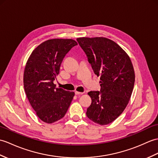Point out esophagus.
<instances>
[{"mask_svg": "<svg viewBox=\"0 0 158 158\" xmlns=\"http://www.w3.org/2000/svg\"><path fill=\"white\" fill-rule=\"evenodd\" d=\"M83 94V92H79V91H75V94L76 95H82Z\"/></svg>", "mask_w": 158, "mask_h": 158, "instance_id": "obj_1", "label": "esophagus"}]
</instances>
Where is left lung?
I'll list each match as a JSON object with an SVG mask.
<instances>
[{"mask_svg": "<svg viewBox=\"0 0 158 158\" xmlns=\"http://www.w3.org/2000/svg\"><path fill=\"white\" fill-rule=\"evenodd\" d=\"M77 41L101 80L100 91L88 93L92 101L86 115L97 124H108L118 118L129 103L135 83L133 64L127 54L111 40L79 38Z\"/></svg>", "mask_w": 158, "mask_h": 158, "instance_id": "1", "label": "left lung"}]
</instances>
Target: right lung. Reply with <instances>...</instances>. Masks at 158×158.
Here are the masks:
<instances>
[{
    "label": "right lung",
    "mask_w": 158,
    "mask_h": 158,
    "mask_svg": "<svg viewBox=\"0 0 158 158\" xmlns=\"http://www.w3.org/2000/svg\"><path fill=\"white\" fill-rule=\"evenodd\" d=\"M76 45L71 39L48 40L33 51L27 62L24 89L31 107L44 123L63 118L75 96L73 91L56 87L54 81L65 55Z\"/></svg>",
    "instance_id": "right-lung-1"
}]
</instances>
